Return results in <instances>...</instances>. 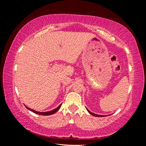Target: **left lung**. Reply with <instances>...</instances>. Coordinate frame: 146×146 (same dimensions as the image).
I'll return each mask as SVG.
<instances>
[{
    "mask_svg": "<svg viewBox=\"0 0 146 146\" xmlns=\"http://www.w3.org/2000/svg\"><path fill=\"white\" fill-rule=\"evenodd\" d=\"M87 110H88V111L89 112V113H90V114L92 115L93 116H95V117H106V115H100L95 114V113H92V112H91L90 110H88V109H87Z\"/></svg>",
    "mask_w": 146,
    "mask_h": 146,
    "instance_id": "1",
    "label": "left lung"
}]
</instances>
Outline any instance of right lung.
<instances>
[{
	"instance_id": "add662e5",
	"label": "right lung",
	"mask_w": 146,
	"mask_h": 146,
	"mask_svg": "<svg viewBox=\"0 0 146 146\" xmlns=\"http://www.w3.org/2000/svg\"><path fill=\"white\" fill-rule=\"evenodd\" d=\"M61 106H62V104L60 105H59L57 108H55V110H52V111H46V112H40V111H35V110H32V109H31V108H29L28 107H27V106H26V108L28 109V110H29V111H32V112H33V113H36V114H38V115H46V116H47V115H52V114H54V113H56V111H57L59 110V109L60 108V107H61Z\"/></svg>"
}]
</instances>
